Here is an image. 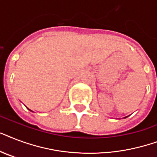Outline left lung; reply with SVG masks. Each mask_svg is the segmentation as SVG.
<instances>
[{
  "instance_id": "8db88e82",
  "label": "left lung",
  "mask_w": 157,
  "mask_h": 157,
  "mask_svg": "<svg viewBox=\"0 0 157 157\" xmlns=\"http://www.w3.org/2000/svg\"><path fill=\"white\" fill-rule=\"evenodd\" d=\"M124 118H125V117H124Z\"/></svg>"
}]
</instances>
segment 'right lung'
<instances>
[{"label": "right lung", "mask_w": 157, "mask_h": 157, "mask_svg": "<svg viewBox=\"0 0 157 157\" xmlns=\"http://www.w3.org/2000/svg\"><path fill=\"white\" fill-rule=\"evenodd\" d=\"M30 111H31V110H30Z\"/></svg>", "instance_id": "add662e5"}]
</instances>
